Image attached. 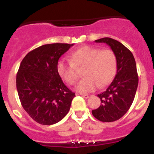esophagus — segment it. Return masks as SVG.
I'll use <instances>...</instances> for the list:
<instances>
[{
	"mask_svg": "<svg viewBox=\"0 0 154 154\" xmlns=\"http://www.w3.org/2000/svg\"><path fill=\"white\" fill-rule=\"evenodd\" d=\"M81 95L83 96V97H85V98H88V97L91 96V94H82Z\"/></svg>",
	"mask_w": 154,
	"mask_h": 154,
	"instance_id": "esophagus-1",
	"label": "esophagus"
}]
</instances>
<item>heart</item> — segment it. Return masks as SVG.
Instances as JSON below:
<instances>
[{"label": "heart", "instance_id": "heart-1", "mask_svg": "<svg viewBox=\"0 0 154 154\" xmlns=\"http://www.w3.org/2000/svg\"><path fill=\"white\" fill-rule=\"evenodd\" d=\"M85 67L82 79L76 86L80 93L93 91L109 84L117 71V57L110 49L85 45L70 54V60L63 59L58 62L57 70L59 75L66 83L73 85L77 81V68Z\"/></svg>", "mask_w": 154, "mask_h": 154}]
</instances>
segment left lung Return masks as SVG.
Instances as JSON below:
<instances>
[{
  "label": "left lung",
  "mask_w": 154,
  "mask_h": 154,
  "mask_svg": "<svg viewBox=\"0 0 154 154\" xmlns=\"http://www.w3.org/2000/svg\"><path fill=\"white\" fill-rule=\"evenodd\" d=\"M95 42L106 43L114 51L117 57V72L108 88L97 94L100 105L91 112L100 122H115L128 111L134 100L139 83L136 61L131 51L117 40L105 37Z\"/></svg>",
  "instance_id": "obj_1"
}]
</instances>
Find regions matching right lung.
Here are the masks:
<instances>
[{"label": "right lung", "instance_id": "1", "mask_svg": "<svg viewBox=\"0 0 154 154\" xmlns=\"http://www.w3.org/2000/svg\"><path fill=\"white\" fill-rule=\"evenodd\" d=\"M74 44L42 45L25 56L16 76V87L23 108L37 123L51 125L67 115L75 96L57 70L59 59Z\"/></svg>", "mask_w": 154, "mask_h": 154}]
</instances>
